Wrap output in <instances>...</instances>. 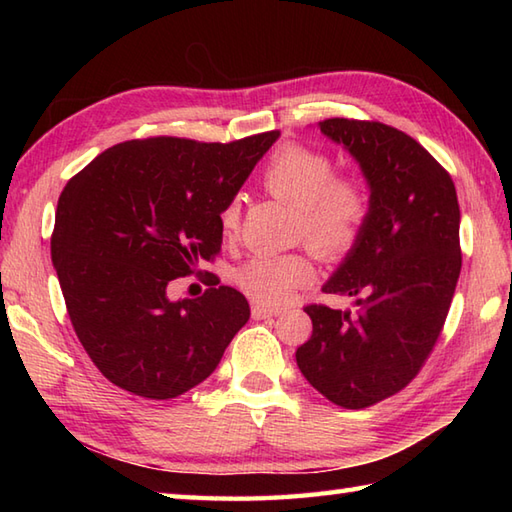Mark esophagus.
<instances>
[{
    "label": "esophagus",
    "mask_w": 512,
    "mask_h": 512,
    "mask_svg": "<svg viewBox=\"0 0 512 512\" xmlns=\"http://www.w3.org/2000/svg\"><path fill=\"white\" fill-rule=\"evenodd\" d=\"M250 312H253V319H270V317H277V314H281V310L279 308H268V306H259V303H257V306H253V310H250Z\"/></svg>",
    "instance_id": "34e87169"
}]
</instances>
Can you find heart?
<instances>
[{
	"instance_id": "b5f03b06",
	"label": "heart",
	"mask_w": 512,
	"mask_h": 512,
	"mask_svg": "<svg viewBox=\"0 0 512 512\" xmlns=\"http://www.w3.org/2000/svg\"><path fill=\"white\" fill-rule=\"evenodd\" d=\"M262 187L297 211V237L321 257H343L363 233L369 215V193L354 176H334L328 154L299 143L279 147L262 173ZM237 204L220 215L226 237L237 228ZM314 266L308 255H253L235 270L237 288L266 306H281L308 284Z\"/></svg>"
}]
</instances>
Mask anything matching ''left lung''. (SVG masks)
<instances>
[{"mask_svg":"<svg viewBox=\"0 0 512 512\" xmlns=\"http://www.w3.org/2000/svg\"><path fill=\"white\" fill-rule=\"evenodd\" d=\"M319 129L361 167L369 215L323 286L354 297L356 312L308 306L312 336L297 365L334 405L365 409L407 387L442 332L462 268L458 193L438 160L396 127L328 118Z\"/></svg>","mask_w":512,"mask_h":512,"instance_id":"left-lung-1","label":"left lung"}]
</instances>
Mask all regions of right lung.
<instances>
[{"instance_id":"add662e5","label":"right lung","mask_w":512,"mask_h":512,"mask_svg":"<svg viewBox=\"0 0 512 512\" xmlns=\"http://www.w3.org/2000/svg\"><path fill=\"white\" fill-rule=\"evenodd\" d=\"M277 138L127 140L65 184L52 264L76 336L116 387L176 398L215 372L246 325L248 301L231 286L180 301L167 286L220 253V215Z\"/></svg>"}]
</instances>
